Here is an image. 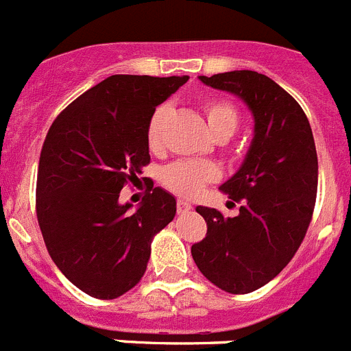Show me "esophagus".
Returning <instances> with one entry per match:
<instances>
[{"label": "esophagus", "mask_w": 351, "mask_h": 351, "mask_svg": "<svg viewBox=\"0 0 351 351\" xmlns=\"http://www.w3.org/2000/svg\"><path fill=\"white\" fill-rule=\"evenodd\" d=\"M193 210V206L190 202H186V200H178V214H186Z\"/></svg>", "instance_id": "34e87169"}]
</instances>
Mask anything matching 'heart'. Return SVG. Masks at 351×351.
Returning <instances> with one entry per match:
<instances>
[{
  "label": "heart",
  "instance_id": "b5f03b06",
  "mask_svg": "<svg viewBox=\"0 0 351 351\" xmlns=\"http://www.w3.org/2000/svg\"><path fill=\"white\" fill-rule=\"evenodd\" d=\"M207 128L216 141H226L235 133L239 126V110L230 101L221 98H206L202 101ZM170 116L169 105H161L154 110L147 125V144L158 151L163 144V128ZM218 178V169L207 161H178L163 170L161 181L181 197H193L202 190L204 184Z\"/></svg>",
  "mask_w": 351,
  "mask_h": 351
}]
</instances>
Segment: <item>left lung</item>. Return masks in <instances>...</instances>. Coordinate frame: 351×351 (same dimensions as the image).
<instances>
[{
  "mask_svg": "<svg viewBox=\"0 0 351 351\" xmlns=\"http://www.w3.org/2000/svg\"><path fill=\"white\" fill-rule=\"evenodd\" d=\"M198 79L243 100L255 126L243 165L219 186L239 214L198 206L207 235L191 256L218 288L250 293L287 267L308 232L318 188L315 138L300 105L267 75L234 70Z\"/></svg>",
  "mask_w": 351,
  "mask_h": 351,
  "instance_id": "1",
  "label": "left lung"
}]
</instances>
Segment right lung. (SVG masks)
Returning <instances> with one entry per match:
<instances>
[{"label": "right lung", "mask_w": 351, "mask_h": 351, "mask_svg": "<svg viewBox=\"0 0 351 351\" xmlns=\"http://www.w3.org/2000/svg\"><path fill=\"white\" fill-rule=\"evenodd\" d=\"M188 75H110L71 101L49 130L38 163L36 216L49 255L71 283L116 299L144 276L153 237L176 198L149 186L137 209L119 202L151 161L147 125Z\"/></svg>", "instance_id": "add662e5"}]
</instances>
